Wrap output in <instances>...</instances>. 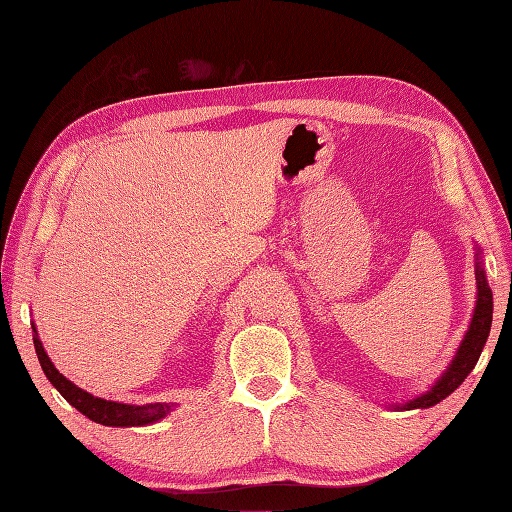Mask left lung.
Returning a JSON list of instances; mask_svg holds the SVG:
<instances>
[{
	"label": "left lung",
	"instance_id": "obj_1",
	"mask_svg": "<svg viewBox=\"0 0 512 512\" xmlns=\"http://www.w3.org/2000/svg\"><path fill=\"white\" fill-rule=\"evenodd\" d=\"M475 289H478V293H475V309L471 315V324L462 337L456 355L449 361L447 370L440 374L425 394H420L407 403L394 405V410H427V407L445 401L453 390L460 388L462 381L469 377V372L475 368V363H478L493 322V291L488 287L482 249L478 245H475Z\"/></svg>",
	"mask_w": 512,
	"mask_h": 512
}]
</instances>
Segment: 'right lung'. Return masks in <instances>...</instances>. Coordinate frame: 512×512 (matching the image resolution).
Masks as SVG:
<instances>
[{
  "mask_svg": "<svg viewBox=\"0 0 512 512\" xmlns=\"http://www.w3.org/2000/svg\"><path fill=\"white\" fill-rule=\"evenodd\" d=\"M32 339H34V350H37V357L45 377L54 385L56 390L61 392L63 399L76 407L78 412L85 414L94 423L107 425V427H142V425H153L157 420L166 418L173 412V403H146V405H131V403H118V401H107L85 392L78 388L70 379H65L63 374L54 368L52 359L45 352L37 326L32 322Z\"/></svg>",
  "mask_w": 512,
  "mask_h": 512,
  "instance_id": "add662e5",
  "label": "right lung"
}]
</instances>
